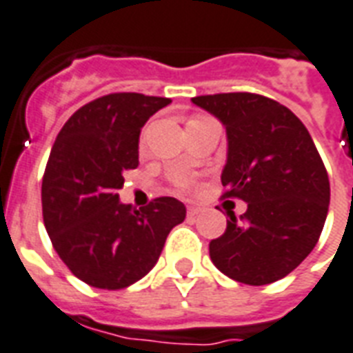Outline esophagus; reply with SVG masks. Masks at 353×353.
Wrapping results in <instances>:
<instances>
[{
    "label": "esophagus",
    "mask_w": 353,
    "mask_h": 353,
    "mask_svg": "<svg viewBox=\"0 0 353 353\" xmlns=\"http://www.w3.org/2000/svg\"><path fill=\"white\" fill-rule=\"evenodd\" d=\"M203 212V208H199V206H188V210H186V214H188V217H197L199 214Z\"/></svg>",
    "instance_id": "1"
}]
</instances>
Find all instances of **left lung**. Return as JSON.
<instances>
[{
  "instance_id": "1",
  "label": "left lung",
  "mask_w": 353,
  "mask_h": 353,
  "mask_svg": "<svg viewBox=\"0 0 353 353\" xmlns=\"http://www.w3.org/2000/svg\"><path fill=\"white\" fill-rule=\"evenodd\" d=\"M221 119L228 157L221 197L248 205L208 245L212 263L245 285H270L288 276L319 241L328 214L330 181L299 117L270 97L252 92L192 97Z\"/></svg>"
}]
</instances>
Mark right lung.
<instances>
[{"mask_svg":"<svg viewBox=\"0 0 353 353\" xmlns=\"http://www.w3.org/2000/svg\"><path fill=\"white\" fill-rule=\"evenodd\" d=\"M168 97L107 94L76 110L57 134L43 174V223L77 279L119 290L154 268L186 208L156 197L136 210L119 203L123 174L139 165V132Z\"/></svg>","mask_w":353,"mask_h":353,"instance_id":"right-lung-1","label":"right lung"}]
</instances>
